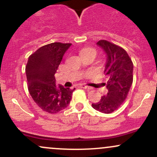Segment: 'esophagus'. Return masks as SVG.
<instances>
[{
	"label": "esophagus",
	"mask_w": 157,
	"mask_h": 157,
	"mask_svg": "<svg viewBox=\"0 0 157 157\" xmlns=\"http://www.w3.org/2000/svg\"><path fill=\"white\" fill-rule=\"evenodd\" d=\"M81 87L83 88V89H88V90L91 89V87H89V86H86V85H81Z\"/></svg>",
	"instance_id": "obj_1"
}]
</instances>
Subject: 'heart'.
I'll return each instance as SVG.
<instances>
[{
  "instance_id": "obj_1",
  "label": "heart",
  "mask_w": 157,
  "mask_h": 157,
  "mask_svg": "<svg viewBox=\"0 0 157 157\" xmlns=\"http://www.w3.org/2000/svg\"><path fill=\"white\" fill-rule=\"evenodd\" d=\"M90 49H91V48H85V49H83L82 52H81V53H82V52H84L88 51V50H90Z\"/></svg>"
}]
</instances>
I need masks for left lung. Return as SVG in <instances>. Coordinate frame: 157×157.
<instances>
[{
    "mask_svg": "<svg viewBox=\"0 0 157 157\" xmlns=\"http://www.w3.org/2000/svg\"><path fill=\"white\" fill-rule=\"evenodd\" d=\"M97 45L105 54L104 74L109 78L105 83L108 93L91 105L97 111L110 113L118 109L128 96L133 82L134 65L125 50L120 46L104 40Z\"/></svg>",
    "mask_w": 157,
    "mask_h": 157,
    "instance_id": "1",
    "label": "left lung"
}]
</instances>
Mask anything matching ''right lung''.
I'll return each mask as SVG.
<instances>
[{
	"instance_id": "add662e5",
	"label": "right lung",
	"mask_w": 157,
	"mask_h": 157,
	"mask_svg": "<svg viewBox=\"0 0 157 157\" xmlns=\"http://www.w3.org/2000/svg\"><path fill=\"white\" fill-rule=\"evenodd\" d=\"M71 44L52 43L29 57L26 66L28 89L33 100L44 111L55 113L66 109L74 89L56 85L55 75Z\"/></svg>"
}]
</instances>
